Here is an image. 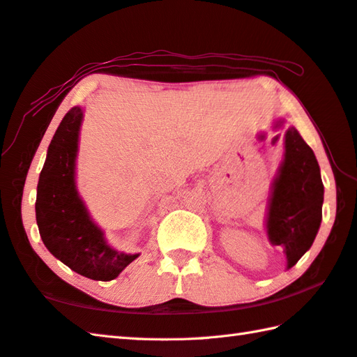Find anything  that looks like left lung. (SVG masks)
Wrapping results in <instances>:
<instances>
[{
  "instance_id": "left-lung-1",
  "label": "left lung",
  "mask_w": 357,
  "mask_h": 357,
  "mask_svg": "<svg viewBox=\"0 0 357 357\" xmlns=\"http://www.w3.org/2000/svg\"><path fill=\"white\" fill-rule=\"evenodd\" d=\"M324 183L311 146L291 127L284 132V155L271 188L266 235L283 248L286 268L305 255L322 222Z\"/></svg>"
}]
</instances>
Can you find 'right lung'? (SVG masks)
Masks as SVG:
<instances>
[{
    "mask_svg": "<svg viewBox=\"0 0 357 357\" xmlns=\"http://www.w3.org/2000/svg\"><path fill=\"white\" fill-rule=\"evenodd\" d=\"M83 109L74 107L60 122L49 144L40 173L35 216L40 236L57 260L91 280L109 282L139 254L119 252L91 218L75 184V159Z\"/></svg>",
    "mask_w": 357,
    "mask_h": 357,
    "instance_id": "right-lung-1",
    "label": "right lung"
}]
</instances>
